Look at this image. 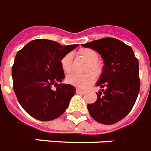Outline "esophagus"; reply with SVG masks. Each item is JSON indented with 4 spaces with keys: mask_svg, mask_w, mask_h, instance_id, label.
I'll return each mask as SVG.
<instances>
[{
    "mask_svg": "<svg viewBox=\"0 0 151 151\" xmlns=\"http://www.w3.org/2000/svg\"><path fill=\"white\" fill-rule=\"evenodd\" d=\"M76 92L77 93H81V94H84V93H85L86 91V90H80V89H76Z\"/></svg>",
    "mask_w": 151,
    "mask_h": 151,
    "instance_id": "obj_1",
    "label": "esophagus"
}]
</instances>
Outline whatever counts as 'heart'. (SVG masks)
Here are the masks:
<instances>
[{"instance_id":"b5f03b06","label":"heart","mask_w":151,"mask_h":151,"mask_svg":"<svg viewBox=\"0 0 151 151\" xmlns=\"http://www.w3.org/2000/svg\"><path fill=\"white\" fill-rule=\"evenodd\" d=\"M77 55L79 58H83L86 61H87L88 65H86V71L91 70L92 72H88L84 74H77L72 73L68 76L66 78V81L68 83L79 88H86L88 86L92 84L95 81L96 76L101 75L102 72V65L98 61V54L96 50L90 48H82L78 51ZM61 68L65 73H70L72 71V55L67 54L61 59ZM94 72V73L93 72Z\"/></svg>"}]
</instances>
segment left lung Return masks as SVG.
<instances>
[{"label": "left lung", "instance_id": "1", "mask_svg": "<svg viewBox=\"0 0 151 151\" xmlns=\"http://www.w3.org/2000/svg\"><path fill=\"white\" fill-rule=\"evenodd\" d=\"M96 50L104 66L96 86L97 99L87 105L90 116L101 124L112 125L121 121L133 108L138 96L140 80L139 61L130 46L111 37L83 44Z\"/></svg>", "mask_w": 151, "mask_h": 151}]
</instances>
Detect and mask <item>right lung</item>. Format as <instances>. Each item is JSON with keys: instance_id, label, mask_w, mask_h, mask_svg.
I'll use <instances>...</instances> for the list:
<instances>
[{"instance_id": "obj_1", "label": "right lung", "mask_w": 151, "mask_h": 151, "mask_svg": "<svg viewBox=\"0 0 151 151\" xmlns=\"http://www.w3.org/2000/svg\"><path fill=\"white\" fill-rule=\"evenodd\" d=\"M78 44L61 46L45 39L34 40L18 51L12 70L13 89L18 101L28 114L40 121L60 117L76 93L65 79L61 59ZM53 85L56 90L51 89Z\"/></svg>"}]
</instances>
